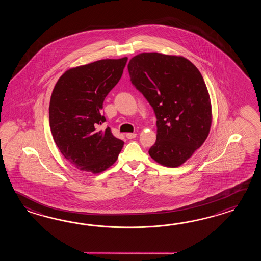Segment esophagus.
<instances>
[{
	"instance_id": "esophagus-1",
	"label": "esophagus",
	"mask_w": 261,
	"mask_h": 261,
	"mask_svg": "<svg viewBox=\"0 0 261 261\" xmlns=\"http://www.w3.org/2000/svg\"><path fill=\"white\" fill-rule=\"evenodd\" d=\"M136 135H137V134H136V133H127V134H126V137H127V138H128V139H134V138H135V137H136Z\"/></svg>"
}]
</instances>
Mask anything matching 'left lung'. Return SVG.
<instances>
[{
  "label": "left lung",
  "mask_w": 261,
  "mask_h": 261,
  "mask_svg": "<svg viewBox=\"0 0 261 261\" xmlns=\"http://www.w3.org/2000/svg\"><path fill=\"white\" fill-rule=\"evenodd\" d=\"M128 70L156 117L150 156L164 166L182 165L204 143L211 128V100L201 73L184 57L156 52L133 57Z\"/></svg>",
  "instance_id": "obj_1"
}]
</instances>
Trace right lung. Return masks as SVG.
<instances>
[{
  "label": "right lung",
  "instance_id": "1",
  "mask_svg": "<svg viewBox=\"0 0 261 261\" xmlns=\"http://www.w3.org/2000/svg\"><path fill=\"white\" fill-rule=\"evenodd\" d=\"M128 58L100 60L75 67L61 75L49 105V125L64 158L83 172L100 173L112 166L124 142L112 134L106 122L103 100L122 76Z\"/></svg>",
  "mask_w": 261,
  "mask_h": 261
}]
</instances>
